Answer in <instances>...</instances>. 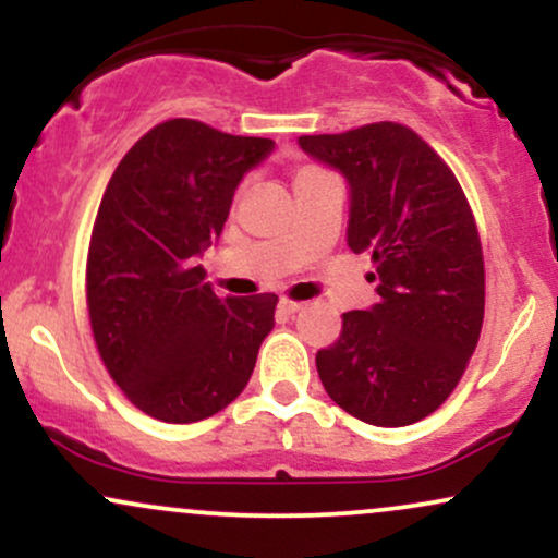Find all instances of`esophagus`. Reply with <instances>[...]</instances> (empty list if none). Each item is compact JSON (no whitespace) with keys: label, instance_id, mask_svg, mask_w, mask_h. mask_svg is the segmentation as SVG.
Listing matches in <instances>:
<instances>
[{"label":"esophagus","instance_id":"1","mask_svg":"<svg viewBox=\"0 0 558 558\" xmlns=\"http://www.w3.org/2000/svg\"><path fill=\"white\" fill-rule=\"evenodd\" d=\"M301 306H304V304H301V301H291V299H283V301H280V304H278V310H280V312H283V315H296V312L301 310Z\"/></svg>","mask_w":558,"mask_h":558}]
</instances>
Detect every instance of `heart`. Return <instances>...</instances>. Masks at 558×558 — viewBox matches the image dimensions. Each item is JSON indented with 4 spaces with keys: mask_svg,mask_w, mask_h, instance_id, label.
Returning <instances> with one entry per match:
<instances>
[{
    "mask_svg": "<svg viewBox=\"0 0 558 558\" xmlns=\"http://www.w3.org/2000/svg\"><path fill=\"white\" fill-rule=\"evenodd\" d=\"M315 172H323V170H317V168H299V172H296V181H301V178L315 175Z\"/></svg>",
    "mask_w": 558,
    "mask_h": 558,
    "instance_id": "heart-1",
    "label": "heart"
}]
</instances>
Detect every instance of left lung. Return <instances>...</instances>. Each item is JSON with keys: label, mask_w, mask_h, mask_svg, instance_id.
<instances>
[{"label": "left lung", "mask_w": 558, "mask_h": 558, "mask_svg": "<svg viewBox=\"0 0 558 558\" xmlns=\"http://www.w3.org/2000/svg\"><path fill=\"white\" fill-rule=\"evenodd\" d=\"M299 146L349 183L345 241L369 254L377 304L343 315L317 351L325 390L377 427L420 422L462 380L485 312L475 217L453 172L412 128L373 123L301 136Z\"/></svg>", "instance_id": "8db88e82"}]
</instances>
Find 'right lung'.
I'll list each match as a JSON object with an SVG mask.
<instances>
[{
  "instance_id": "add662e5",
  "label": "right lung",
  "mask_w": 558,
  "mask_h": 558,
  "mask_svg": "<svg viewBox=\"0 0 558 558\" xmlns=\"http://www.w3.org/2000/svg\"><path fill=\"white\" fill-rule=\"evenodd\" d=\"M272 149L175 118L141 136L107 183L88 246V319L107 373L149 417H213L254 373L278 296L217 299L196 257Z\"/></svg>"
}]
</instances>
